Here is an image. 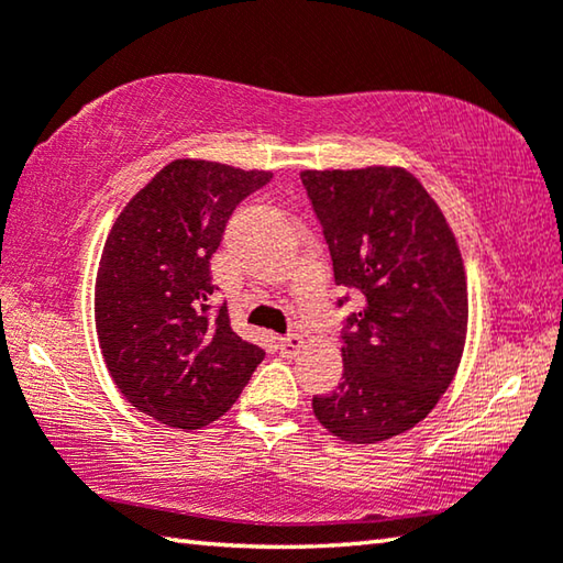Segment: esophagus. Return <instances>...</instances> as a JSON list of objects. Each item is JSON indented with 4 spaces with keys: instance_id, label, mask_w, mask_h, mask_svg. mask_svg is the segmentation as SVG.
<instances>
[{
    "instance_id": "obj_1",
    "label": "esophagus",
    "mask_w": 563,
    "mask_h": 563,
    "mask_svg": "<svg viewBox=\"0 0 563 563\" xmlns=\"http://www.w3.org/2000/svg\"><path fill=\"white\" fill-rule=\"evenodd\" d=\"M278 347H280L283 355H288V357L298 355L300 347H302V335H298V332H292V335H285V338L278 340Z\"/></svg>"
}]
</instances>
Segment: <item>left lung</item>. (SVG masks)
I'll return each mask as SVG.
<instances>
[{
	"instance_id": "8db88e82",
	"label": "left lung",
	"mask_w": 563,
	"mask_h": 563,
	"mask_svg": "<svg viewBox=\"0 0 563 563\" xmlns=\"http://www.w3.org/2000/svg\"><path fill=\"white\" fill-rule=\"evenodd\" d=\"M335 283L362 298L342 328V383L312 397L340 440L375 444L432 412L460 367L466 275L440 206L405 168L302 170ZM340 298L338 305H345Z\"/></svg>"
}]
</instances>
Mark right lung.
<instances>
[{
	"label": "right lung",
	"mask_w": 563,
	"mask_h": 563,
	"mask_svg": "<svg viewBox=\"0 0 563 563\" xmlns=\"http://www.w3.org/2000/svg\"><path fill=\"white\" fill-rule=\"evenodd\" d=\"M271 178L170 161L131 198L103 245L93 295L103 362L121 395L168 427L211 424L265 357L235 335L225 302L211 305V258L235 206Z\"/></svg>",
	"instance_id": "1"
}]
</instances>
